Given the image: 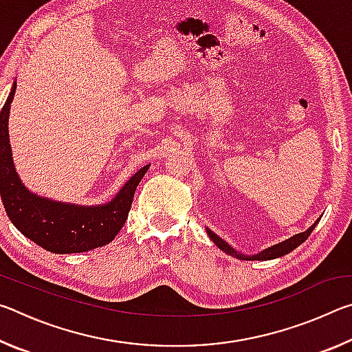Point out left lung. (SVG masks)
<instances>
[{
    "label": "left lung",
    "instance_id": "left-lung-1",
    "mask_svg": "<svg viewBox=\"0 0 352 352\" xmlns=\"http://www.w3.org/2000/svg\"><path fill=\"white\" fill-rule=\"evenodd\" d=\"M320 219H321V217H318L317 220H315V222H314L311 226H309V228H307L306 231H302V233H298V234H295V236L289 237V239H285V241H283V242L276 243V245H272V247H269V248L262 250V252L253 253V254H243V253H241V252H237V250H234L233 247H231L228 242H225L223 239H220V237H219L216 233H212V231H211L210 228H205V230H206L208 236H210V239H211L214 243H216V245H217L220 250H222V252H225L226 254H230V256H233V258L242 259V261H270V259H276V258H281V256L289 254L290 252H294V250H295L298 245H301V243L305 242L309 236H311V233L314 231L315 226L318 225Z\"/></svg>",
    "mask_w": 352,
    "mask_h": 352
}]
</instances>
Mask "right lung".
I'll return each instance as SVG.
<instances>
[{
  "instance_id": "1",
  "label": "right lung",
  "mask_w": 352,
  "mask_h": 352,
  "mask_svg": "<svg viewBox=\"0 0 352 352\" xmlns=\"http://www.w3.org/2000/svg\"><path fill=\"white\" fill-rule=\"evenodd\" d=\"M15 90L16 80L0 113V194L10 222L28 239L57 254L90 252L110 243L126 223L136 186L151 164L130 177L109 204L74 205L31 192L16 174L9 144V113Z\"/></svg>"
}]
</instances>
